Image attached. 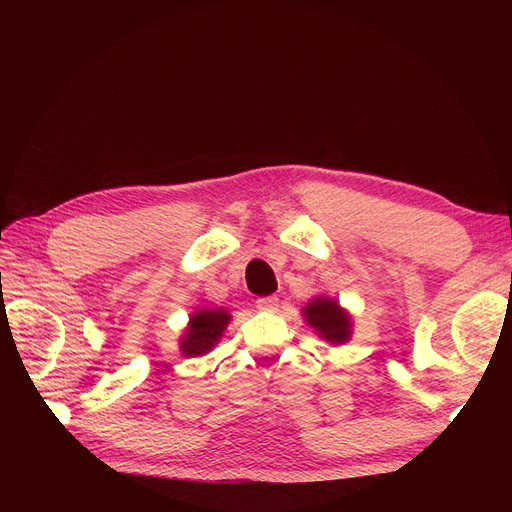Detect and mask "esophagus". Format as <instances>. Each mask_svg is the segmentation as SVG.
Masks as SVG:
<instances>
[{"mask_svg": "<svg viewBox=\"0 0 512 512\" xmlns=\"http://www.w3.org/2000/svg\"><path fill=\"white\" fill-rule=\"evenodd\" d=\"M277 305H280V299L277 297H260L256 301V307L262 309V312H275Z\"/></svg>", "mask_w": 512, "mask_h": 512, "instance_id": "34e87169", "label": "esophagus"}]
</instances>
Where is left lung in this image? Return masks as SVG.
Segmentation results:
<instances>
[{
    "instance_id": "obj_1",
    "label": "left lung",
    "mask_w": 512,
    "mask_h": 512,
    "mask_svg": "<svg viewBox=\"0 0 512 512\" xmlns=\"http://www.w3.org/2000/svg\"><path fill=\"white\" fill-rule=\"evenodd\" d=\"M305 318L324 339H327V342L344 344L350 337V318L344 309L331 299L320 297L309 303L305 307Z\"/></svg>"
}]
</instances>
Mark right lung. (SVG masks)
Here are the masks:
<instances>
[{"mask_svg": "<svg viewBox=\"0 0 512 512\" xmlns=\"http://www.w3.org/2000/svg\"><path fill=\"white\" fill-rule=\"evenodd\" d=\"M228 320L230 316L226 309H205V312L194 314L190 320V329L181 342L183 354L198 356L209 352L222 337Z\"/></svg>", "mask_w": 512, "mask_h": 512, "instance_id": "add662e5", "label": "right lung"}]
</instances>
